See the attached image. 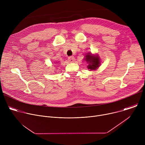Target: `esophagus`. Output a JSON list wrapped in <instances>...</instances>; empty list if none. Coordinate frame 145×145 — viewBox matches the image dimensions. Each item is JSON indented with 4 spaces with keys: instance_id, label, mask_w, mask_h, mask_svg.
<instances>
[{
    "instance_id": "obj_1",
    "label": "esophagus",
    "mask_w": 145,
    "mask_h": 145,
    "mask_svg": "<svg viewBox=\"0 0 145 145\" xmlns=\"http://www.w3.org/2000/svg\"><path fill=\"white\" fill-rule=\"evenodd\" d=\"M74 60H75V58L73 56H70L68 57V61L70 62V63H73Z\"/></svg>"
}]
</instances>
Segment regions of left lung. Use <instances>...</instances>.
Here are the masks:
<instances>
[{
    "label": "left lung",
    "mask_w": 145,
    "mask_h": 145,
    "mask_svg": "<svg viewBox=\"0 0 145 145\" xmlns=\"http://www.w3.org/2000/svg\"><path fill=\"white\" fill-rule=\"evenodd\" d=\"M86 61H87L88 64V68L92 70L96 69L100 65V59L97 56H92L91 54H87L86 56Z\"/></svg>",
    "instance_id": "left-lung-1"
}]
</instances>
